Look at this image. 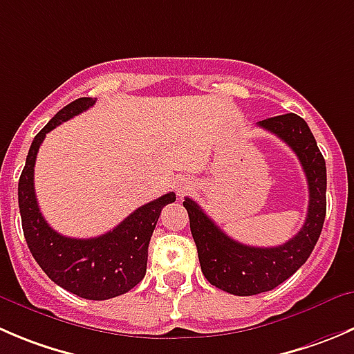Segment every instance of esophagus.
I'll use <instances>...</instances> for the list:
<instances>
[{
    "label": "esophagus",
    "mask_w": 354,
    "mask_h": 354,
    "mask_svg": "<svg viewBox=\"0 0 354 354\" xmlns=\"http://www.w3.org/2000/svg\"><path fill=\"white\" fill-rule=\"evenodd\" d=\"M192 187V181L190 178L187 176H178L176 180H174V188H176L178 194H183L185 190H188V188Z\"/></svg>",
    "instance_id": "esophagus-1"
}]
</instances>
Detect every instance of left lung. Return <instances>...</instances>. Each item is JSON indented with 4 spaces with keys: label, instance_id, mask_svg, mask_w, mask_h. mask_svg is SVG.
Here are the masks:
<instances>
[{
    "label": "left lung",
    "instance_id": "1",
    "mask_svg": "<svg viewBox=\"0 0 354 354\" xmlns=\"http://www.w3.org/2000/svg\"><path fill=\"white\" fill-rule=\"evenodd\" d=\"M257 126L286 142L303 166L310 190L303 228L282 245H243L230 239L197 202L188 197L183 202L190 218L192 236L197 245L202 273L209 283L235 296L266 292L292 277L313 252L327 211V167L306 121L290 112L264 119Z\"/></svg>",
    "mask_w": 354,
    "mask_h": 354
}]
</instances>
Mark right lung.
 Wrapping results in <instances>:
<instances>
[{"mask_svg":"<svg viewBox=\"0 0 354 354\" xmlns=\"http://www.w3.org/2000/svg\"><path fill=\"white\" fill-rule=\"evenodd\" d=\"M95 104L77 98L57 112L34 136L19 180L22 230L30 254L57 286L79 297L104 301L138 286L147 272L149 242L164 205L176 201L173 192L136 209L114 230L95 239H71L55 232L43 218L34 192V164L46 133Z\"/></svg>","mask_w":354,"mask_h":354,"instance_id":"right-lung-1","label":"right lung"}]
</instances>
